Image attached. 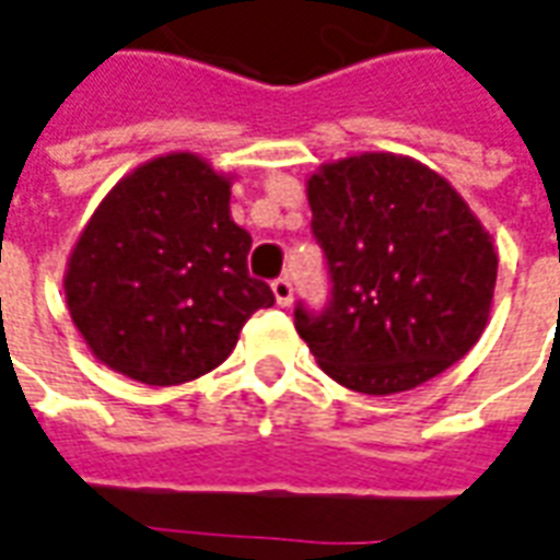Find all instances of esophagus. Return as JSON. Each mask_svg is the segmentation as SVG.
Listing matches in <instances>:
<instances>
[{"label":"esophagus","mask_w":560,"mask_h":560,"mask_svg":"<svg viewBox=\"0 0 560 560\" xmlns=\"http://www.w3.org/2000/svg\"><path fill=\"white\" fill-rule=\"evenodd\" d=\"M272 294H276L279 306H291V300H294V284H291V279L281 276V279L272 281Z\"/></svg>","instance_id":"esophagus-1"}]
</instances>
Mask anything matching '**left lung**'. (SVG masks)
<instances>
[{
  "label": "left lung",
  "mask_w": 560,
  "mask_h": 560,
  "mask_svg": "<svg viewBox=\"0 0 560 560\" xmlns=\"http://www.w3.org/2000/svg\"><path fill=\"white\" fill-rule=\"evenodd\" d=\"M306 192L330 294L322 310L296 303L294 325L330 380L364 395L408 392L478 343L497 254L444 177L361 152L312 174Z\"/></svg>",
  "instance_id": "8db88e82"
}]
</instances>
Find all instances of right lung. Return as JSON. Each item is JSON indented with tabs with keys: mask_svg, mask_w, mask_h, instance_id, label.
Instances as JSON below:
<instances>
[{
	"mask_svg": "<svg viewBox=\"0 0 560 560\" xmlns=\"http://www.w3.org/2000/svg\"><path fill=\"white\" fill-rule=\"evenodd\" d=\"M230 180L192 152L159 155L101 201L67 266V303L106 368L177 386L226 361L276 294L248 272Z\"/></svg>",
	"mask_w": 560,
	"mask_h": 560,
	"instance_id": "obj_1",
	"label": "right lung"
}]
</instances>
